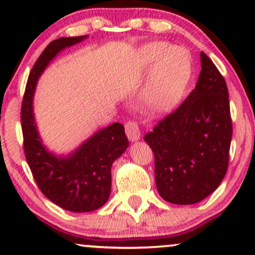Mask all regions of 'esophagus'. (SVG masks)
I'll return each instance as SVG.
<instances>
[{
	"label": "esophagus",
	"mask_w": 255,
	"mask_h": 255,
	"mask_svg": "<svg viewBox=\"0 0 255 255\" xmlns=\"http://www.w3.org/2000/svg\"><path fill=\"white\" fill-rule=\"evenodd\" d=\"M125 129L126 134H127L128 139H129L130 141H136V140L140 139V128L136 122L131 121V120L127 121L125 125Z\"/></svg>",
	"instance_id": "obj_1"
}]
</instances>
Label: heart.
Segmentation results:
<instances>
[{"instance_id":"1","label":"heart","mask_w":255,"mask_h":255,"mask_svg":"<svg viewBox=\"0 0 255 255\" xmlns=\"http://www.w3.org/2000/svg\"><path fill=\"white\" fill-rule=\"evenodd\" d=\"M142 60L152 71L141 105L151 114L165 113L182 98L192 77V58L184 49L158 42L146 46Z\"/></svg>"}]
</instances>
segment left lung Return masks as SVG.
Returning a JSON list of instances; mask_svg holds the SVG:
<instances>
[{"instance_id": "obj_1", "label": "left lung", "mask_w": 255, "mask_h": 255, "mask_svg": "<svg viewBox=\"0 0 255 255\" xmlns=\"http://www.w3.org/2000/svg\"><path fill=\"white\" fill-rule=\"evenodd\" d=\"M195 89L144 140L154 154L159 195L191 205L217 189L227 174L233 122L223 75L204 52Z\"/></svg>"}]
</instances>
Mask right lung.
<instances>
[{
  "instance_id": "obj_1",
  "label": "right lung",
  "mask_w": 255,
  "mask_h": 255,
  "mask_svg": "<svg viewBox=\"0 0 255 255\" xmlns=\"http://www.w3.org/2000/svg\"><path fill=\"white\" fill-rule=\"evenodd\" d=\"M86 37L58 38L44 49L28 75L21 104L24 152L34 181L49 200L72 212L95 211L107 203L111 189V165L128 147L125 127L118 122L97 131L66 158L50 153L38 135L32 110L38 78L62 49Z\"/></svg>"
}]
</instances>
